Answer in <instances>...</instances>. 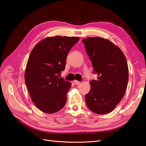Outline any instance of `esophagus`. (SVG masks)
Here are the masks:
<instances>
[{
    "label": "esophagus",
    "mask_w": 146,
    "mask_h": 146,
    "mask_svg": "<svg viewBox=\"0 0 146 146\" xmlns=\"http://www.w3.org/2000/svg\"><path fill=\"white\" fill-rule=\"evenodd\" d=\"M73 83H74V84H75V85H78L80 84V82H78V81H77V80H74V81H73Z\"/></svg>",
    "instance_id": "esophagus-1"
}]
</instances>
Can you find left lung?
Returning <instances> with one entry per match:
<instances>
[{
  "mask_svg": "<svg viewBox=\"0 0 146 146\" xmlns=\"http://www.w3.org/2000/svg\"><path fill=\"white\" fill-rule=\"evenodd\" d=\"M97 80L90 82L85 95L86 105L97 114L111 112L122 100L129 80V68L124 54L110 40L100 37L82 39Z\"/></svg>",
  "mask_w": 146,
  "mask_h": 146,
  "instance_id": "8db88e82",
  "label": "left lung"
}]
</instances>
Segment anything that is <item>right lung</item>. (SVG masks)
Instances as JSON below:
<instances>
[{
	"label": "right lung",
	"instance_id": "1",
	"mask_svg": "<svg viewBox=\"0 0 146 146\" xmlns=\"http://www.w3.org/2000/svg\"><path fill=\"white\" fill-rule=\"evenodd\" d=\"M79 39L78 37H48L31 52L24 78L33 103L43 112H57L66 103L71 83L58 75L64 70L68 52Z\"/></svg>",
	"mask_w": 146,
	"mask_h": 146
}]
</instances>
